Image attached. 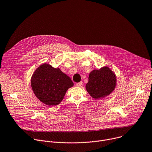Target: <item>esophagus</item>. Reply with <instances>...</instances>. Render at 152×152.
<instances>
[{
  "mask_svg": "<svg viewBox=\"0 0 152 152\" xmlns=\"http://www.w3.org/2000/svg\"><path fill=\"white\" fill-rule=\"evenodd\" d=\"M82 85V82H80V83H77L75 84V86L77 87H80Z\"/></svg>",
  "mask_w": 152,
  "mask_h": 152,
  "instance_id": "34e87169",
  "label": "esophagus"
}]
</instances>
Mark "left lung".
Wrapping results in <instances>:
<instances>
[{
    "instance_id": "8db88e82",
    "label": "left lung",
    "mask_w": 152,
    "mask_h": 152,
    "mask_svg": "<svg viewBox=\"0 0 152 152\" xmlns=\"http://www.w3.org/2000/svg\"><path fill=\"white\" fill-rule=\"evenodd\" d=\"M117 78L114 72L107 66L99 69H94L88 75L86 88L88 94L95 99H102L115 89Z\"/></svg>"
}]
</instances>
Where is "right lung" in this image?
<instances>
[{
  "label": "right lung",
  "mask_w": 152,
  "mask_h": 152,
  "mask_svg": "<svg viewBox=\"0 0 152 152\" xmlns=\"http://www.w3.org/2000/svg\"><path fill=\"white\" fill-rule=\"evenodd\" d=\"M30 83L35 95L48 106L58 105L68 89L74 86L70 77L48 64H43L35 71Z\"/></svg>",
  "instance_id": "obj_1"
}]
</instances>
